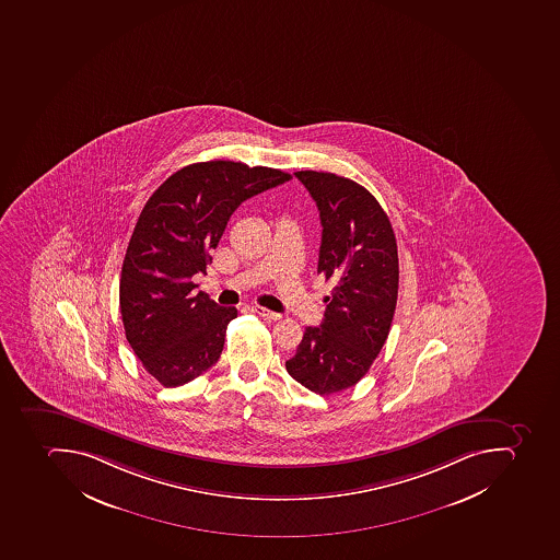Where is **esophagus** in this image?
I'll use <instances>...</instances> for the list:
<instances>
[{
	"instance_id": "esophagus-1",
	"label": "esophagus",
	"mask_w": 560,
	"mask_h": 560,
	"mask_svg": "<svg viewBox=\"0 0 560 560\" xmlns=\"http://www.w3.org/2000/svg\"><path fill=\"white\" fill-rule=\"evenodd\" d=\"M250 311H253V313L258 314V316H261V318L273 319V322H276V319L282 318L281 314L273 313V311L265 310V307H261V305H253V307H250Z\"/></svg>"
}]
</instances>
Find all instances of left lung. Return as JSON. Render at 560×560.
Listing matches in <instances>:
<instances>
[{
	"instance_id": "left-lung-1",
	"label": "left lung",
	"mask_w": 560,
	"mask_h": 560,
	"mask_svg": "<svg viewBox=\"0 0 560 560\" xmlns=\"http://www.w3.org/2000/svg\"><path fill=\"white\" fill-rule=\"evenodd\" d=\"M322 220L318 273L331 282L319 327H307L287 371L314 394L354 386L376 360L398 295L397 241L380 201L330 172H295Z\"/></svg>"
}]
</instances>
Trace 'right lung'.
<instances>
[{
    "label": "right lung",
    "mask_w": 560,
    "mask_h": 560,
    "mask_svg": "<svg viewBox=\"0 0 560 560\" xmlns=\"http://www.w3.org/2000/svg\"><path fill=\"white\" fill-rule=\"evenodd\" d=\"M269 166L201 162L152 192L122 261L119 307L126 339L143 369L166 388L186 385L220 360L235 307H221L195 273H206L230 215L242 201L287 183Z\"/></svg>",
    "instance_id": "add662e5"
}]
</instances>
